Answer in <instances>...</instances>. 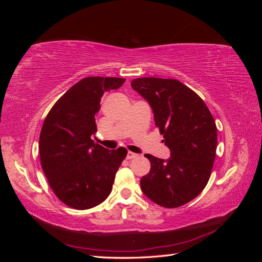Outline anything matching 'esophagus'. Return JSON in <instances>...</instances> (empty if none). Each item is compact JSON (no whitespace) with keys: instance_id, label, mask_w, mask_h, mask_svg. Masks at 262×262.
Here are the masks:
<instances>
[{"instance_id":"1","label":"esophagus","mask_w":262,"mask_h":262,"mask_svg":"<svg viewBox=\"0 0 262 262\" xmlns=\"http://www.w3.org/2000/svg\"><path fill=\"white\" fill-rule=\"evenodd\" d=\"M137 157H139V154L137 153L128 152V154H126V158H128V160H133V158H137Z\"/></svg>"}]
</instances>
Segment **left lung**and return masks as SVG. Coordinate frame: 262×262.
I'll return each mask as SVG.
<instances>
[{
  "mask_svg": "<svg viewBox=\"0 0 262 262\" xmlns=\"http://www.w3.org/2000/svg\"><path fill=\"white\" fill-rule=\"evenodd\" d=\"M131 86L152 107L155 125L170 149L166 161L145 155L150 170L141 179L142 191L161 207H181L210 179L217 145L215 121L199 95L177 80L141 77Z\"/></svg>",
  "mask_w": 262,
  "mask_h": 262,
  "instance_id": "obj_1",
  "label": "left lung"
}]
</instances>
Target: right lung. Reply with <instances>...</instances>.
Masks as SVG:
<instances>
[{"mask_svg":"<svg viewBox=\"0 0 262 262\" xmlns=\"http://www.w3.org/2000/svg\"><path fill=\"white\" fill-rule=\"evenodd\" d=\"M124 81L85 77L55 102L45 119L39 138L41 167L54 194L70 208H94L112 192L128 150H109L91 137L97 131L95 116L102 95L118 90Z\"/></svg>","mask_w":262,"mask_h":262,"instance_id":"obj_1","label":"right lung"}]
</instances>
